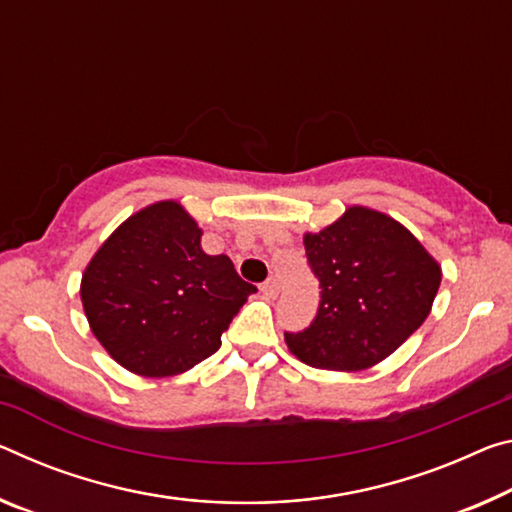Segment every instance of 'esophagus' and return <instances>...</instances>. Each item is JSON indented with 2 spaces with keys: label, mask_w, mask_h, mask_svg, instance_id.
I'll use <instances>...</instances> for the list:
<instances>
[{
  "label": "esophagus",
  "mask_w": 512,
  "mask_h": 512,
  "mask_svg": "<svg viewBox=\"0 0 512 512\" xmlns=\"http://www.w3.org/2000/svg\"><path fill=\"white\" fill-rule=\"evenodd\" d=\"M262 294H264L266 298H275V296H278V294H280V285H278V280H275V278H269V280H266L264 285H262Z\"/></svg>",
  "instance_id": "1"
}]
</instances>
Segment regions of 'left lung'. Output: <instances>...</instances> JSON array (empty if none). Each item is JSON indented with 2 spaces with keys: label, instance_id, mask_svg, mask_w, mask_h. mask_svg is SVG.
<instances>
[{
  "label": "left lung",
  "instance_id": "left-lung-1",
  "mask_svg": "<svg viewBox=\"0 0 512 512\" xmlns=\"http://www.w3.org/2000/svg\"><path fill=\"white\" fill-rule=\"evenodd\" d=\"M303 243L321 303L310 328L285 332L300 362L328 371L369 369L431 314L442 269L392 216L353 205L321 232H307Z\"/></svg>",
  "mask_w": 512,
  "mask_h": 512
}]
</instances>
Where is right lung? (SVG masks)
<instances>
[{"instance_id":"add662e5","label":"right lung","mask_w":512,"mask_h":512,"mask_svg":"<svg viewBox=\"0 0 512 512\" xmlns=\"http://www.w3.org/2000/svg\"><path fill=\"white\" fill-rule=\"evenodd\" d=\"M200 237L180 202H154L120 223L81 275L88 326L136 376H177L209 358L257 291L230 257L207 255Z\"/></svg>"}]
</instances>
